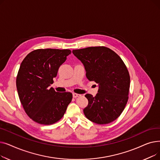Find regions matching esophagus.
<instances>
[{"instance_id":"esophagus-1","label":"esophagus","mask_w":160,"mask_h":160,"mask_svg":"<svg viewBox=\"0 0 160 160\" xmlns=\"http://www.w3.org/2000/svg\"><path fill=\"white\" fill-rule=\"evenodd\" d=\"M79 96H80L79 94L75 93H72V97H73L74 98H77V97H79Z\"/></svg>"}]
</instances>
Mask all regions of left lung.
I'll return each instance as SVG.
<instances>
[{
  "label": "left lung",
  "instance_id": "1",
  "mask_svg": "<svg viewBox=\"0 0 160 160\" xmlns=\"http://www.w3.org/2000/svg\"><path fill=\"white\" fill-rule=\"evenodd\" d=\"M72 54L83 63L89 81L98 86L95 97L86 94L88 105L85 116L98 124L113 122L120 116L128 99L130 75L122 59L105 47L73 50Z\"/></svg>",
  "mask_w": 160,
  "mask_h": 160
}]
</instances>
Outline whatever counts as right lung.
I'll use <instances>...</instances> for the list:
<instances>
[{"mask_svg": "<svg viewBox=\"0 0 160 160\" xmlns=\"http://www.w3.org/2000/svg\"><path fill=\"white\" fill-rule=\"evenodd\" d=\"M71 52L69 49L35 50L20 65L16 79L20 101L30 118L39 124L49 125L60 120L71 102L70 92L59 93L49 88Z\"/></svg>", "mask_w": 160, "mask_h": 160, "instance_id": "add662e5", "label": "right lung"}]
</instances>
